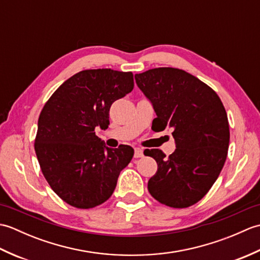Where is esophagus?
I'll use <instances>...</instances> for the list:
<instances>
[{
    "label": "esophagus",
    "mask_w": 260,
    "mask_h": 260,
    "mask_svg": "<svg viewBox=\"0 0 260 260\" xmlns=\"http://www.w3.org/2000/svg\"><path fill=\"white\" fill-rule=\"evenodd\" d=\"M143 156V150L140 147H135L134 150V157L139 158V157H142Z\"/></svg>",
    "instance_id": "1"
}]
</instances>
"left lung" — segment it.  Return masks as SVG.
<instances>
[{"label": "left lung", "instance_id": "left-lung-1", "mask_svg": "<svg viewBox=\"0 0 260 260\" xmlns=\"http://www.w3.org/2000/svg\"><path fill=\"white\" fill-rule=\"evenodd\" d=\"M135 80L156 113L152 128H172L176 145L169 157L158 148L144 152L157 163L147 189L165 206H193L211 189L227 158L230 132L223 104L212 88L181 69L154 68Z\"/></svg>", "mask_w": 260, "mask_h": 260}]
</instances>
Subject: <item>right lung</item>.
I'll return each instance as SVG.
<instances>
[{
  "mask_svg": "<svg viewBox=\"0 0 260 260\" xmlns=\"http://www.w3.org/2000/svg\"><path fill=\"white\" fill-rule=\"evenodd\" d=\"M133 88L131 71L82 70L66 80L42 108L35 150L49 185L66 203L90 209L112 197L134 150L105 146L95 128H107L112 104Z\"/></svg>",
  "mask_w": 260,
  "mask_h": 260,
  "instance_id": "add662e5",
  "label": "right lung"
}]
</instances>
